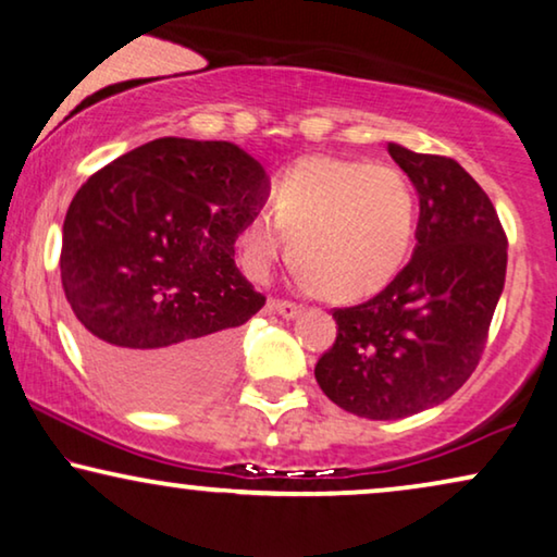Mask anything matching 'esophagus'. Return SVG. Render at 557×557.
I'll list each match as a JSON object with an SVG mask.
<instances>
[{
  "label": "esophagus",
  "mask_w": 557,
  "mask_h": 557,
  "mask_svg": "<svg viewBox=\"0 0 557 557\" xmlns=\"http://www.w3.org/2000/svg\"><path fill=\"white\" fill-rule=\"evenodd\" d=\"M269 311H276L284 319H296L301 314V307L294 301H281V299H271L269 301Z\"/></svg>",
  "instance_id": "1"
}]
</instances>
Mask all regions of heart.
Instances as JSON below:
<instances>
[{
	"label": "heart",
	"instance_id": "1",
	"mask_svg": "<svg viewBox=\"0 0 557 557\" xmlns=\"http://www.w3.org/2000/svg\"><path fill=\"white\" fill-rule=\"evenodd\" d=\"M416 235V195L387 164L311 154L273 185V212L258 210L238 231L240 261L265 281L286 256L319 296L360 301L383 292L406 263Z\"/></svg>",
	"mask_w": 557,
	"mask_h": 557
}]
</instances>
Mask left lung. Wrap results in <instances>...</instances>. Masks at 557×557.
Wrapping results in <instances>:
<instances>
[{"instance_id":"8db88e82","label":"left lung","mask_w":557,"mask_h":557,"mask_svg":"<svg viewBox=\"0 0 557 557\" xmlns=\"http://www.w3.org/2000/svg\"><path fill=\"white\" fill-rule=\"evenodd\" d=\"M413 182V258L370 301L334 309L337 339L314 377L326 398L370 421H398L451 398L476 370L505 288L507 235L459 162L387 144Z\"/></svg>"}]
</instances>
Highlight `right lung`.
I'll use <instances>...</instances> for the list:
<instances>
[{
    "label": "right lung",
    "mask_w": 557,
    "mask_h": 557,
    "mask_svg": "<svg viewBox=\"0 0 557 557\" xmlns=\"http://www.w3.org/2000/svg\"><path fill=\"white\" fill-rule=\"evenodd\" d=\"M269 177L231 141L164 136L75 193L60 278L90 364L141 408H180L215 391L238 326L265 304L233 243L263 208Z\"/></svg>",
    "instance_id": "add662e5"
}]
</instances>
